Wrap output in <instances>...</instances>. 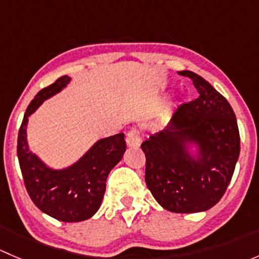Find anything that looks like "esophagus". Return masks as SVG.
Instances as JSON below:
<instances>
[{
    "label": "esophagus",
    "instance_id": "obj_1",
    "mask_svg": "<svg viewBox=\"0 0 259 259\" xmlns=\"http://www.w3.org/2000/svg\"><path fill=\"white\" fill-rule=\"evenodd\" d=\"M142 144V138L138 129H132L126 135V145L129 148H139Z\"/></svg>",
    "mask_w": 259,
    "mask_h": 259
}]
</instances>
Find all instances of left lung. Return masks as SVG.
Listing matches in <instances>:
<instances>
[{"instance_id":"1","label":"left lung","mask_w":259,"mask_h":259,"mask_svg":"<svg viewBox=\"0 0 259 259\" xmlns=\"http://www.w3.org/2000/svg\"><path fill=\"white\" fill-rule=\"evenodd\" d=\"M199 98L182 105L161 132L142 144L145 183L156 202L173 213L210 209L226 193L238 161L241 140L227 99L192 71Z\"/></svg>"}]
</instances>
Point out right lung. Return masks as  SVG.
I'll return each instance as SVG.
<instances>
[{
  "mask_svg": "<svg viewBox=\"0 0 259 259\" xmlns=\"http://www.w3.org/2000/svg\"><path fill=\"white\" fill-rule=\"evenodd\" d=\"M71 77L65 75L42 89L28 105L18 132L17 156L28 195L36 207L61 222H81L91 218L100 208L106 179L122 159L126 144L124 133L103 138L66 168L55 169L30 150L27 124L44 101L61 93Z\"/></svg>",
  "mask_w": 259,
  "mask_h": 259,
  "instance_id": "add662e5",
  "label": "right lung"
}]
</instances>
